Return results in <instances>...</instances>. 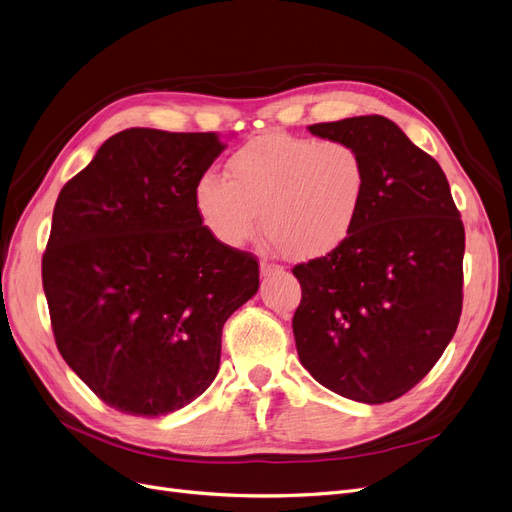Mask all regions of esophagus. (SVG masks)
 <instances>
[{
    "mask_svg": "<svg viewBox=\"0 0 512 512\" xmlns=\"http://www.w3.org/2000/svg\"><path fill=\"white\" fill-rule=\"evenodd\" d=\"M259 268H261V276H272V274L282 272L280 266H274V263H270L268 259H263V261L259 263Z\"/></svg>",
    "mask_w": 512,
    "mask_h": 512,
    "instance_id": "1",
    "label": "esophagus"
}]
</instances>
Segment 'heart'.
<instances>
[{"label":"heart","instance_id":"1","mask_svg":"<svg viewBox=\"0 0 512 512\" xmlns=\"http://www.w3.org/2000/svg\"><path fill=\"white\" fill-rule=\"evenodd\" d=\"M367 164L356 147L268 132L240 145L225 179L206 173L194 204L221 244L242 246L261 227L280 255L312 261L342 246L361 215Z\"/></svg>","mask_w":512,"mask_h":512}]
</instances>
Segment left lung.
<instances>
[{
    "label": "left lung",
    "mask_w": 512,
    "mask_h": 512,
    "mask_svg": "<svg viewBox=\"0 0 512 512\" xmlns=\"http://www.w3.org/2000/svg\"><path fill=\"white\" fill-rule=\"evenodd\" d=\"M361 151L367 194L350 238L293 268L299 361L318 384L380 405L439 361L462 314L464 225L443 168L384 116L308 126Z\"/></svg>",
    "instance_id": "8db88e82"
}]
</instances>
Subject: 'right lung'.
<instances>
[{
    "mask_svg": "<svg viewBox=\"0 0 512 512\" xmlns=\"http://www.w3.org/2000/svg\"><path fill=\"white\" fill-rule=\"evenodd\" d=\"M215 132L128 128L65 183L42 259L65 363L128 415L173 413L213 384L225 320L259 289L251 253L202 225L194 187Z\"/></svg>",
    "mask_w": 512,
    "mask_h": 512,
    "instance_id": "add662e5",
    "label": "right lung"
}]
</instances>
